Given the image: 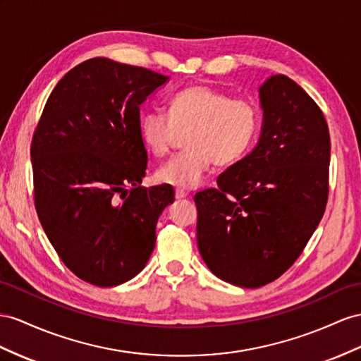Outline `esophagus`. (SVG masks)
Here are the masks:
<instances>
[{"label":"esophagus","mask_w":361,"mask_h":361,"mask_svg":"<svg viewBox=\"0 0 361 361\" xmlns=\"http://www.w3.org/2000/svg\"><path fill=\"white\" fill-rule=\"evenodd\" d=\"M188 197V192L183 190V189H177L175 190V198L177 200H181V198H186Z\"/></svg>","instance_id":"1"}]
</instances>
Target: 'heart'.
I'll use <instances>...</instances> for the list:
<instances>
[{
	"mask_svg": "<svg viewBox=\"0 0 361 361\" xmlns=\"http://www.w3.org/2000/svg\"><path fill=\"white\" fill-rule=\"evenodd\" d=\"M261 116L252 102L230 99L209 85H190L171 96L168 116L151 111L142 117L140 137L155 157L168 155L180 134L188 151L157 171L155 178L180 189H193L212 164L228 168L248 152L259 133Z\"/></svg>",
	"mask_w": 361,
	"mask_h": 361,
	"instance_id": "1",
	"label": "heart"
}]
</instances>
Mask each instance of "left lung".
Masks as SVG:
<instances>
[{
    "label": "left lung",
    "instance_id": "obj_1",
    "mask_svg": "<svg viewBox=\"0 0 361 361\" xmlns=\"http://www.w3.org/2000/svg\"><path fill=\"white\" fill-rule=\"evenodd\" d=\"M257 146L195 193L197 241L219 279L259 288L302 255L325 214L331 140L322 109L302 87L274 75L259 88Z\"/></svg>",
    "mask_w": 361,
    "mask_h": 361
}]
</instances>
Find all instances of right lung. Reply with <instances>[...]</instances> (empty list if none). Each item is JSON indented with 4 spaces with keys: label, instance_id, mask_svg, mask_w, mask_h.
Masks as SVG:
<instances>
[{
    "label": "right lung",
    "instance_id": "right-lung-1",
    "mask_svg": "<svg viewBox=\"0 0 361 361\" xmlns=\"http://www.w3.org/2000/svg\"><path fill=\"white\" fill-rule=\"evenodd\" d=\"M168 76L92 58L63 76L32 138L35 207L61 261L79 279L116 286L143 270L169 184L142 188L147 152L140 105Z\"/></svg>",
    "mask_w": 361,
    "mask_h": 361
}]
</instances>
